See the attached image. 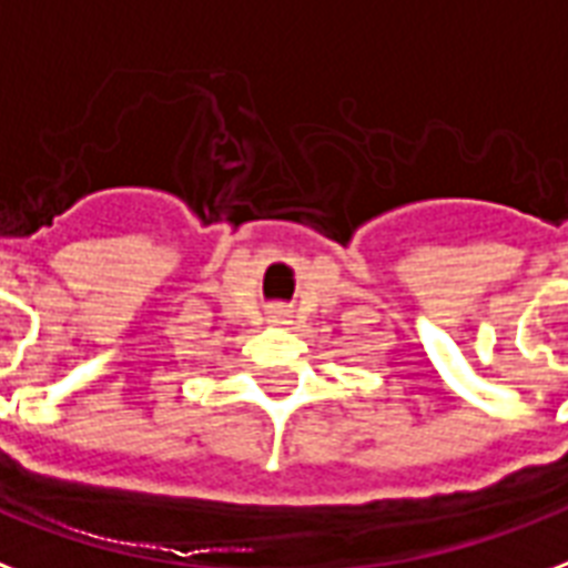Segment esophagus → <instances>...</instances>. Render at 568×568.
I'll return each mask as SVG.
<instances>
[{
    "label": "esophagus",
    "instance_id": "obj_1",
    "mask_svg": "<svg viewBox=\"0 0 568 568\" xmlns=\"http://www.w3.org/2000/svg\"><path fill=\"white\" fill-rule=\"evenodd\" d=\"M267 324H274V327H285L288 324V313H285L283 306H274L271 315H267Z\"/></svg>",
    "mask_w": 568,
    "mask_h": 568
}]
</instances>
